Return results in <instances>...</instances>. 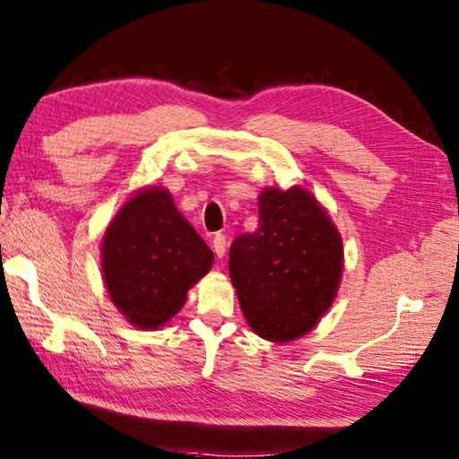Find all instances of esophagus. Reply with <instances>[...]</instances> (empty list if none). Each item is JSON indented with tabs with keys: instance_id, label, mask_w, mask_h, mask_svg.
Here are the masks:
<instances>
[{
	"instance_id": "1",
	"label": "esophagus",
	"mask_w": 459,
	"mask_h": 459,
	"mask_svg": "<svg viewBox=\"0 0 459 459\" xmlns=\"http://www.w3.org/2000/svg\"><path fill=\"white\" fill-rule=\"evenodd\" d=\"M212 251H214L216 256L222 258L224 253H227V237H224V235H214V238H212Z\"/></svg>"
}]
</instances>
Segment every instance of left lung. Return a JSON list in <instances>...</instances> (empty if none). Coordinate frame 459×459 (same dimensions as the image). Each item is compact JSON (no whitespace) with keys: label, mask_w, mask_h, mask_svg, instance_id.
I'll return each mask as SVG.
<instances>
[{"label":"left lung","mask_w":459,"mask_h":459,"mask_svg":"<svg viewBox=\"0 0 459 459\" xmlns=\"http://www.w3.org/2000/svg\"><path fill=\"white\" fill-rule=\"evenodd\" d=\"M230 281L258 337L299 339L327 313L343 273V243L329 214L301 186L264 188L258 227L230 245Z\"/></svg>","instance_id":"1"}]
</instances>
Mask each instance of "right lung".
<instances>
[{"instance_id":"obj_1","label":"right lung","mask_w":459,"mask_h":459,"mask_svg":"<svg viewBox=\"0 0 459 459\" xmlns=\"http://www.w3.org/2000/svg\"><path fill=\"white\" fill-rule=\"evenodd\" d=\"M214 255L182 216L170 193L140 190L114 216L102 240V274L118 311L134 327L169 323L188 289L211 271Z\"/></svg>"}]
</instances>
